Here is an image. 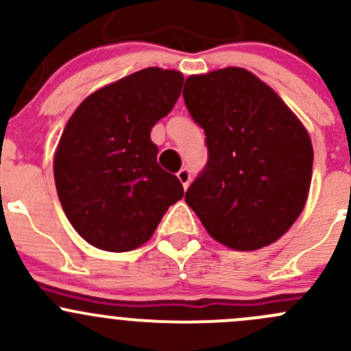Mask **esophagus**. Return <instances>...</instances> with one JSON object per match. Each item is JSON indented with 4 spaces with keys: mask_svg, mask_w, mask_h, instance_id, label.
I'll return each instance as SVG.
<instances>
[{
    "mask_svg": "<svg viewBox=\"0 0 351 351\" xmlns=\"http://www.w3.org/2000/svg\"><path fill=\"white\" fill-rule=\"evenodd\" d=\"M176 176H178V180L182 182L183 189H186V186L190 185V180H192V171H190V168H182L178 173H176Z\"/></svg>",
    "mask_w": 351,
    "mask_h": 351,
    "instance_id": "34e87169",
    "label": "esophagus"
}]
</instances>
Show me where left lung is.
<instances>
[{
  "instance_id": "left-lung-1",
  "label": "left lung",
  "mask_w": 351,
  "mask_h": 351,
  "mask_svg": "<svg viewBox=\"0 0 351 351\" xmlns=\"http://www.w3.org/2000/svg\"><path fill=\"white\" fill-rule=\"evenodd\" d=\"M183 98L208 159L185 200L208 234L253 251L277 241L306 205L313 144L282 98L243 67L186 77Z\"/></svg>"
}]
</instances>
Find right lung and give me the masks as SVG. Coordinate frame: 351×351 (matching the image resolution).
Wrapping results in <instances>:
<instances>
[{"mask_svg": "<svg viewBox=\"0 0 351 351\" xmlns=\"http://www.w3.org/2000/svg\"><path fill=\"white\" fill-rule=\"evenodd\" d=\"M182 84L178 71L147 67L91 93L67 120L54 156L56 189L66 217L91 246L136 250L185 193L158 165L151 141Z\"/></svg>", "mask_w": 351, "mask_h": 351, "instance_id": "1", "label": "right lung"}]
</instances>
